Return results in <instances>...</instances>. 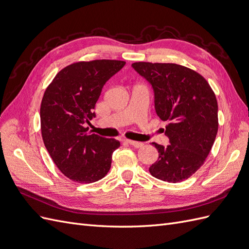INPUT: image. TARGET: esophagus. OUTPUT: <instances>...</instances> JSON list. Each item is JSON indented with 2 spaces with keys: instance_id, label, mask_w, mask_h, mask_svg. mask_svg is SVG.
Returning a JSON list of instances; mask_svg holds the SVG:
<instances>
[{
  "instance_id": "34e87169",
  "label": "esophagus",
  "mask_w": 249,
  "mask_h": 249,
  "mask_svg": "<svg viewBox=\"0 0 249 249\" xmlns=\"http://www.w3.org/2000/svg\"><path fill=\"white\" fill-rule=\"evenodd\" d=\"M125 142L127 143V144H130V145H132V146H134V147H141L142 145H143V143L142 142H138V141H133V140H125Z\"/></svg>"
}]
</instances>
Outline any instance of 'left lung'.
I'll return each instance as SVG.
<instances>
[{
  "label": "left lung",
  "instance_id": "obj_1",
  "mask_svg": "<svg viewBox=\"0 0 249 249\" xmlns=\"http://www.w3.org/2000/svg\"><path fill=\"white\" fill-rule=\"evenodd\" d=\"M136 71L152 85L158 116L167 122V146L153 143L159 159L150 175L164 182L190 178L206 161L218 131L215 93L201 74L175 63L135 62Z\"/></svg>",
  "mask_w": 249,
  "mask_h": 249
}]
</instances>
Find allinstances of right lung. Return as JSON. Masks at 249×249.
I'll use <instances>...</instances> for the list:
<instances>
[{
    "mask_svg": "<svg viewBox=\"0 0 249 249\" xmlns=\"http://www.w3.org/2000/svg\"><path fill=\"white\" fill-rule=\"evenodd\" d=\"M124 64L106 59L74 62L60 71L44 91L42 140L56 166L73 182H97L110 170L120 142L91 134L85 124L95 117L93 109L104 85Z\"/></svg>",
    "mask_w": 249,
    "mask_h": 249,
    "instance_id": "obj_1",
    "label": "right lung"
}]
</instances>
